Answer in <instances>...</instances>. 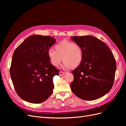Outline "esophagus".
Here are the masks:
<instances>
[{
    "label": "esophagus",
    "mask_w": 126,
    "mask_h": 126,
    "mask_svg": "<svg viewBox=\"0 0 126 126\" xmlns=\"http://www.w3.org/2000/svg\"><path fill=\"white\" fill-rule=\"evenodd\" d=\"M65 73H66L65 72L60 71V72H59V75H60V76H63L64 74H65Z\"/></svg>",
    "instance_id": "esophagus-1"
}]
</instances>
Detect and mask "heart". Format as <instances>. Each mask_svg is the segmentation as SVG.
I'll return each mask as SVG.
<instances>
[{
  "instance_id": "b5f03b06",
  "label": "heart",
  "mask_w": 126,
  "mask_h": 126,
  "mask_svg": "<svg viewBox=\"0 0 126 126\" xmlns=\"http://www.w3.org/2000/svg\"><path fill=\"white\" fill-rule=\"evenodd\" d=\"M47 55L51 63L58 67L62 60H63L62 67L65 69L76 67L81 63L83 58V51L79 45L68 40H63L57 44L55 50L48 49Z\"/></svg>"
}]
</instances>
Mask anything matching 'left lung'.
I'll return each mask as SVG.
<instances>
[{
  "label": "left lung",
  "instance_id": "1",
  "mask_svg": "<svg viewBox=\"0 0 126 126\" xmlns=\"http://www.w3.org/2000/svg\"><path fill=\"white\" fill-rule=\"evenodd\" d=\"M71 39L82 49L81 63L72 71L70 85L79 98L94 100L107 94L113 86L116 70L115 59L104 42L91 36H74Z\"/></svg>",
  "mask_w": 126,
  "mask_h": 126
}]
</instances>
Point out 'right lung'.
Masks as SVG:
<instances>
[{"instance_id": "1", "label": "right lung", "mask_w": 126, "mask_h": 126, "mask_svg": "<svg viewBox=\"0 0 126 126\" xmlns=\"http://www.w3.org/2000/svg\"><path fill=\"white\" fill-rule=\"evenodd\" d=\"M55 43L50 36L34 35L15 50L10 74L17 94L25 101L39 104L52 94L53 77L59 70L50 63L47 51Z\"/></svg>"}]
</instances>
